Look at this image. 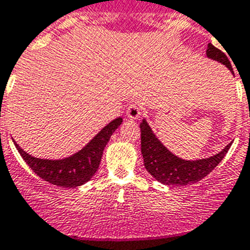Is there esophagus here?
I'll return each instance as SVG.
<instances>
[{
	"instance_id": "esophagus-1",
	"label": "esophagus",
	"mask_w": 250,
	"mask_h": 250,
	"mask_svg": "<svg viewBox=\"0 0 250 250\" xmlns=\"http://www.w3.org/2000/svg\"><path fill=\"white\" fill-rule=\"evenodd\" d=\"M126 115L129 119H139L141 116V106L139 104H131L129 108L126 109Z\"/></svg>"
}]
</instances>
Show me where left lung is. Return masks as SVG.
I'll return each mask as SVG.
<instances>
[{
  "instance_id": "obj_1",
  "label": "left lung",
  "mask_w": 250,
  "mask_h": 250,
  "mask_svg": "<svg viewBox=\"0 0 250 250\" xmlns=\"http://www.w3.org/2000/svg\"><path fill=\"white\" fill-rule=\"evenodd\" d=\"M206 55L212 60L223 63L230 72H233L227 55L212 44L208 45ZM140 129H141V152L144 156L145 168L154 179L166 185H187L201 180L217 167L232 145H227L220 153L210 158L185 161L173 154L161 144V141L154 136L146 120H142V123L140 124Z\"/></svg>"
}]
</instances>
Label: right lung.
<instances>
[{
    "label": "right lung",
    "mask_w": 250,
    "mask_h": 250,
    "mask_svg": "<svg viewBox=\"0 0 250 250\" xmlns=\"http://www.w3.org/2000/svg\"><path fill=\"white\" fill-rule=\"evenodd\" d=\"M121 123L123 119L116 118L103 127L80 152L59 161L35 158L23 151L16 141L13 142L21 156L38 177L58 187L76 188L87 183L98 170L104 147Z\"/></svg>",
    "instance_id": "obj_1"
}]
</instances>
